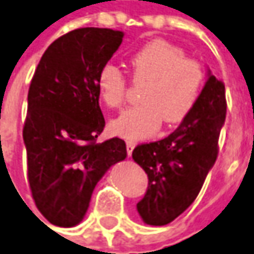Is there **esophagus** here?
Instances as JSON below:
<instances>
[{
  "instance_id": "34e87169",
  "label": "esophagus",
  "mask_w": 254,
  "mask_h": 254,
  "mask_svg": "<svg viewBox=\"0 0 254 254\" xmlns=\"http://www.w3.org/2000/svg\"><path fill=\"white\" fill-rule=\"evenodd\" d=\"M126 144H127V153H128V156H131L134 147L137 146V143H135V141H131V140H128V141H126Z\"/></svg>"
}]
</instances>
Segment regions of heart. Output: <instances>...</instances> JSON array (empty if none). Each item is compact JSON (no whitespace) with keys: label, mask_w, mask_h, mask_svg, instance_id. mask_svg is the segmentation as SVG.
<instances>
[{"label":"heart","mask_w":254,"mask_h":254,"mask_svg":"<svg viewBox=\"0 0 254 254\" xmlns=\"http://www.w3.org/2000/svg\"><path fill=\"white\" fill-rule=\"evenodd\" d=\"M135 81L147 83L141 106L128 108L113 120V133L130 138H147L167 124L183 121L196 106L204 83V71L196 60L186 58L177 45L154 40L130 58ZM101 100L108 107H120L126 95V77L116 65H104L97 77Z\"/></svg>","instance_id":"b5f03b06"}]
</instances>
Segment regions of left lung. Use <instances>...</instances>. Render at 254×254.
I'll list each match as a JSON object with an SVG mask.
<instances>
[{
    "label": "left lung",
    "instance_id": "left-lung-1",
    "mask_svg": "<svg viewBox=\"0 0 254 254\" xmlns=\"http://www.w3.org/2000/svg\"><path fill=\"white\" fill-rule=\"evenodd\" d=\"M224 120V84L207 70L196 106L180 126L160 141L134 148L133 160L148 176L146 194L137 203L146 224H169L196 200L217 159Z\"/></svg>",
    "mask_w": 254,
    "mask_h": 254
}]
</instances>
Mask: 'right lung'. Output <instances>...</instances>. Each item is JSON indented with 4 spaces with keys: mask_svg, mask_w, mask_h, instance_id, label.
I'll use <instances>...</instances> for the list:
<instances>
[{
    "mask_svg": "<svg viewBox=\"0 0 254 254\" xmlns=\"http://www.w3.org/2000/svg\"><path fill=\"white\" fill-rule=\"evenodd\" d=\"M123 37L110 28L70 31L45 50L34 72L22 137L32 198L54 226L81 222L97 183L127 157L121 138L95 141L106 126L97 77Z\"/></svg>",
    "mask_w": 254,
    "mask_h": 254,
    "instance_id": "right-lung-1",
    "label": "right lung"
}]
</instances>
